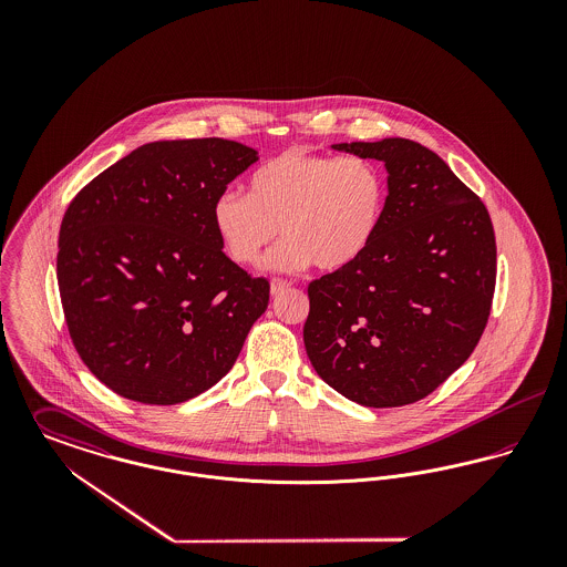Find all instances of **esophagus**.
Instances as JSON below:
<instances>
[{"mask_svg": "<svg viewBox=\"0 0 567 567\" xmlns=\"http://www.w3.org/2000/svg\"><path fill=\"white\" fill-rule=\"evenodd\" d=\"M291 287V282H287V280H280V278H274L270 282V293L271 296H280L285 289H289Z\"/></svg>", "mask_w": 567, "mask_h": 567, "instance_id": "obj_1", "label": "esophagus"}]
</instances>
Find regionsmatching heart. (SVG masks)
Here are the masks:
<instances>
[{"label":"heart","instance_id":"1","mask_svg":"<svg viewBox=\"0 0 567 567\" xmlns=\"http://www.w3.org/2000/svg\"><path fill=\"white\" fill-rule=\"evenodd\" d=\"M384 178L363 157H323L285 151L250 176V190H223L213 225L227 255L250 266L276 238L264 270H336L374 240L384 210Z\"/></svg>","mask_w":567,"mask_h":567}]
</instances>
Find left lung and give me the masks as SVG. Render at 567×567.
<instances>
[{
    "mask_svg": "<svg viewBox=\"0 0 567 567\" xmlns=\"http://www.w3.org/2000/svg\"><path fill=\"white\" fill-rule=\"evenodd\" d=\"M331 148L386 169L374 240L308 287V359L324 382L368 408L423 400L485 331L495 234L485 204L433 151L405 137Z\"/></svg>",
    "mask_w": 567,
    "mask_h": 567,
    "instance_id": "8db88e82",
    "label": "left lung"
}]
</instances>
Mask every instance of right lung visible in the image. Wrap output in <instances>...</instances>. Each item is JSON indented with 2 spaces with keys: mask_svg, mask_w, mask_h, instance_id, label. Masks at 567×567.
Returning <instances> with one entry per match:
<instances>
[{
  "mask_svg": "<svg viewBox=\"0 0 567 567\" xmlns=\"http://www.w3.org/2000/svg\"><path fill=\"white\" fill-rule=\"evenodd\" d=\"M259 162L223 137L137 146L74 197L56 280L72 342L121 398L172 405L208 391L266 312L270 282L225 252L213 204Z\"/></svg>",
  "mask_w": 567,
  "mask_h": 567,
  "instance_id": "1",
  "label": "right lung"
}]
</instances>
